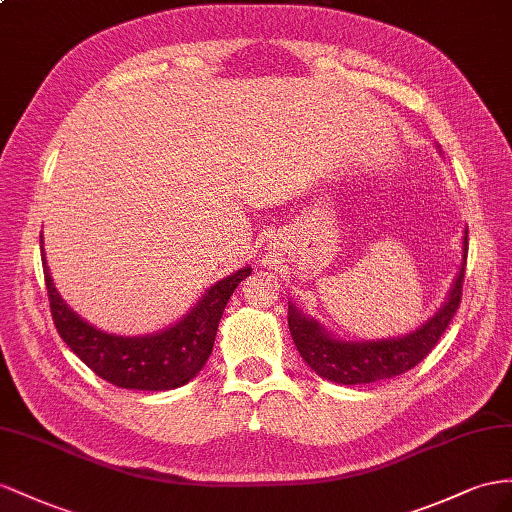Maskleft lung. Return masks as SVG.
Masks as SVG:
<instances>
[{
	"mask_svg": "<svg viewBox=\"0 0 512 512\" xmlns=\"http://www.w3.org/2000/svg\"><path fill=\"white\" fill-rule=\"evenodd\" d=\"M467 264V231L463 240V264L456 274V281L443 307L426 324L413 333L378 339V342H342L335 339L324 326L290 303L287 324L300 357L318 376L339 385H363L387 381L413 370L419 361L428 357V352L437 346L441 335L448 329L454 313L461 305L463 279Z\"/></svg>",
	"mask_w": 512,
	"mask_h": 512,
	"instance_id": "obj_1",
	"label": "left lung"
}]
</instances>
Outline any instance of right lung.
<instances>
[{"label":"right lung","instance_id":"1","mask_svg":"<svg viewBox=\"0 0 512 512\" xmlns=\"http://www.w3.org/2000/svg\"><path fill=\"white\" fill-rule=\"evenodd\" d=\"M43 272L58 335L103 381L123 389L166 391L186 385L212 355L218 324L229 298L251 268L214 283L186 316L166 331L144 337L103 333L60 298L43 253Z\"/></svg>","mask_w":512,"mask_h":512}]
</instances>
